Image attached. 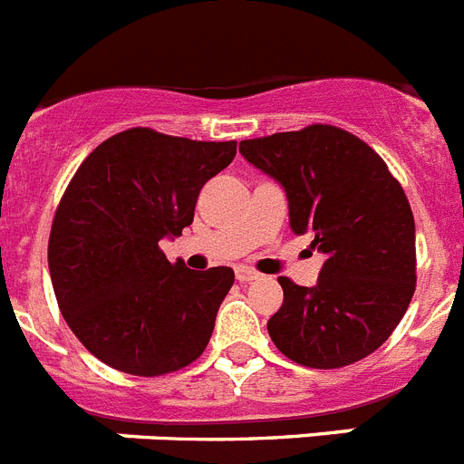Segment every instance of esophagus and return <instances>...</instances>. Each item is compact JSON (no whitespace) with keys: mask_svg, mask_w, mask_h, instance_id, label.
I'll return each mask as SVG.
<instances>
[{"mask_svg":"<svg viewBox=\"0 0 464 464\" xmlns=\"http://www.w3.org/2000/svg\"><path fill=\"white\" fill-rule=\"evenodd\" d=\"M236 277L240 282H252V280H259L261 273L252 271V268H247V266H237V268H236Z\"/></svg>","mask_w":464,"mask_h":464,"instance_id":"obj_1","label":"esophagus"}]
</instances>
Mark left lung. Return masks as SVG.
Returning <instances> with one entry per match:
<instances>
[{"label":"left lung","instance_id":"1","mask_svg":"<svg viewBox=\"0 0 464 464\" xmlns=\"http://www.w3.org/2000/svg\"><path fill=\"white\" fill-rule=\"evenodd\" d=\"M240 154L285 187L292 231L327 255L315 287L277 277L276 348L310 369L364 360L416 292V224L401 184L369 144L327 123L243 140Z\"/></svg>","mask_w":464,"mask_h":464}]
</instances>
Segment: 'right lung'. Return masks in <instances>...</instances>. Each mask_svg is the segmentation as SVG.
Listing matches in <instances>:
<instances>
[{
    "instance_id": "1",
    "label": "right lung",
    "mask_w": 464,
    "mask_h": 464,
    "mask_svg": "<svg viewBox=\"0 0 464 464\" xmlns=\"http://www.w3.org/2000/svg\"><path fill=\"white\" fill-rule=\"evenodd\" d=\"M236 142L151 128L111 135L86 156L55 209L48 271L64 322L100 362L132 376L179 372L208 348L233 268L191 271L159 243L193 221Z\"/></svg>"
}]
</instances>
